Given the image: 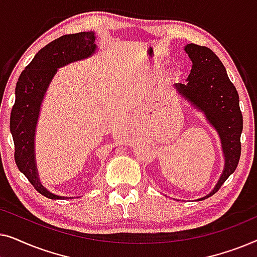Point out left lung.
<instances>
[{
  "label": "left lung",
  "instance_id": "8db88e82",
  "mask_svg": "<svg viewBox=\"0 0 257 257\" xmlns=\"http://www.w3.org/2000/svg\"><path fill=\"white\" fill-rule=\"evenodd\" d=\"M185 51L192 61V70L186 83H175L174 89L187 103L201 112L206 121L215 130L224 159L222 173L212 192L196 199L201 201L215 194L236 170L241 154L243 119L238 93L219 57L209 48L193 43L185 45Z\"/></svg>",
  "mask_w": 257,
  "mask_h": 257
}]
</instances>
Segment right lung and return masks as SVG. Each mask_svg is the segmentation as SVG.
Listing matches in <instances>:
<instances>
[{"label": "right lung", "instance_id": "obj_1", "mask_svg": "<svg viewBox=\"0 0 257 257\" xmlns=\"http://www.w3.org/2000/svg\"><path fill=\"white\" fill-rule=\"evenodd\" d=\"M97 49L94 31L64 35L42 48L17 80L15 104L10 114L15 161L19 170L36 191L49 199L64 200L70 196L54 194L40 180L35 154V137L42 103L59 68L91 57L96 54Z\"/></svg>", "mask_w": 257, "mask_h": 257}]
</instances>
